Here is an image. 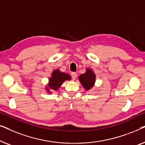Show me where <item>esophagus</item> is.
<instances>
[{"instance_id":"1","label":"esophagus","mask_w":145,"mask_h":145,"mask_svg":"<svg viewBox=\"0 0 145 145\" xmlns=\"http://www.w3.org/2000/svg\"><path fill=\"white\" fill-rule=\"evenodd\" d=\"M71 76H72V78L73 79V80H75V79L76 78L77 74L76 72H72V74H71Z\"/></svg>"}]
</instances>
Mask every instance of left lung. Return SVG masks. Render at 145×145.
Returning a JSON list of instances; mask_svg holds the SVG:
<instances>
[{
  "mask_svg": "<svg viewBox=\"0 0 145 145\" xmlns=\"http://www.w3.org/2000/svg\"><path fill=\"white\" fill-rule=\"evenodd\" d=\"M78 80L86 90H89L94 86L96 82V74L92 69L87 68L84 74H80Z\"/></svg>",
  "mask_w": 145,
  "mask_h": 145,
  "instance_id": "8db88e82",
  "label": "left lung"
}]
</instances>
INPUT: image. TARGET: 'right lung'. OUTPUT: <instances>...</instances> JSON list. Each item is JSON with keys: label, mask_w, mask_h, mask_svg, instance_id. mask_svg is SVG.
<instances>
[{"label": "right lung", "mask_w": 145, "mask_h": 145, "mask_svg": "<svg viewBox=\"0 0 145 145\" xmlns=\"http://www.w3.org/2000/svg\"><path fill=\"white\" fill-rule=\"evenodd\" d=\"M70 80H71V75L61 72L59 69H55L51 73V76L49 77V82L45 87V90L49 93L51 92V90L57 91L65 81Z\"/></svg>", "instance_id": "right-lung-1"}]
</instances>
